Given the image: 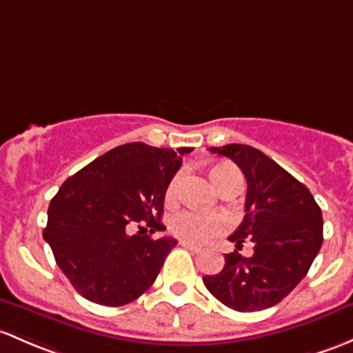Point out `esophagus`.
<instances>
[{
  "instance_id": "esophagus-1",
  "label": "esophagus",
  "mask_w": 353,
  "mask_h": 353,
  "mask_svg": "<svg viewBox=\"0 0 353 353\" xmlns=\"http://www.w3.org/2000/svg\"><path fill=\"white\" fill-rule=\"evenodd\" d=\"M179 245H181V247L188 248V250H191V252H196V254H198V252H201V247H199V245H196V243H191V242H188V240H181Z\"/></svg>"
}]
</instances>
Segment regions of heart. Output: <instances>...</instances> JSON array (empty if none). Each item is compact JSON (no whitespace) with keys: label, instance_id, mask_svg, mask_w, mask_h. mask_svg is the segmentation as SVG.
Wrapping results in <instances>:
<instances>
[{"label":"heart","instance_id":"b5f03b06","mask_svg":"<svg viewBox=\"0 0 353 353\" xmlns=\"http://www.w3.org/2000/svg\"><path fill=\"white\" fill-rule=\"evenodd\" d=\"M236 170L230 165H214L211 169V179L214 181L216 188H221L230 177L236 176ZM181 186V174H177L172 181L169 183L167 188L165 199L167 201H172L174 198L179 192ZM170 228L176 233L179 239L188 240V242L201 243L206 242L211 236L218 235V233L223 232L225 228V220L218 214H206L199 213V211H181L170 221Z\"/></svg>","mask_w":353,"mask_h":353}]
</instances>
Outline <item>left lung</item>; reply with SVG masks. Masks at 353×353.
Here are the masks:
<instances>
[{
	"label": "left lung",
	"instance_id": "left-lung-1",
	"mask_svg": "<svg viewBox=\"0 0 353 353\" xmlns=\"http://www.w3.org/2000/svg\"><path fill=\"white\" fill-rule=\"evenodd\" d=\"M232 159L247 179L245 216L228 236L254 255H225L216 276H205L206 289L225 306L242 313L267 310L292 291L307 274L323 243V218L310 189L264 152L242 143L211 147Z\"/></svg>",
	"mask_w": 353,
	"mask_h": 353
}]
</instances>
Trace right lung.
I'll return each instance as SVG.
<instances>
[{"instance_id": "right-lung-1", "label": "right lung", "mask_w": 353, "mask_h": 353, "mask_svg": "<svg viewBox=\"0 0 353 353\" xmlns=\"http://www.w3.org/2000/svg\"><path fill=\"white\" fill-rule=\"evenodd\" d=\"M191 150L125 143L70 176L52 198L43 239L83 298L123 306L154 284L177 242L150 239L143 226L165 230L167 186ZM133 225L141 230L135 236Z\"/></svg>"}]
</instances>
